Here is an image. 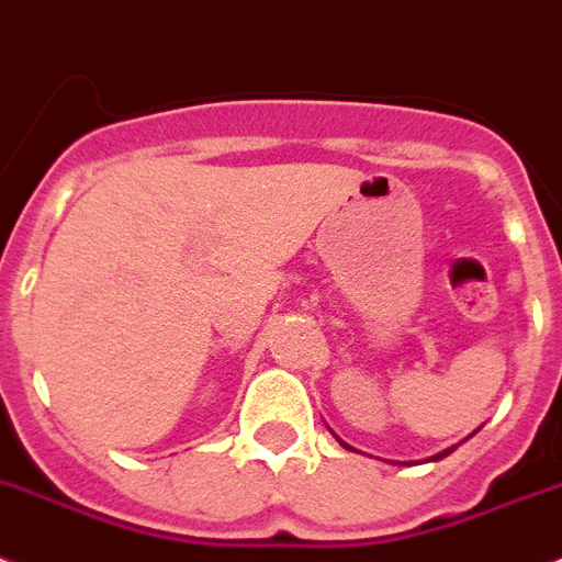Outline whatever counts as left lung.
I'll return each instance as SVG.
<instances>
[{
  "mask_svg": "<svg viewBox=\"0 0 562 562\" xmlns=\"http://www.w3.org/2000/svg\"><path fill=\"white\" fill-rule=\"evenodd\" d=\"M333 434V431H330ZM473 434H476V431H473ZM473 434H470V437H473ZM333 437H336V434H333ZM338 439V437H336ZM338 442H341V448H347V451H356V448H352V445H347V442H344V439H338ZM453 451H457V445H451V448H445V451H439V453H434V457H428V462H439V459H445V457H448V453H453ZM358 453V451H356ZM394 464V462H392Z\"/></svg>",
  "mask_w": 562,
  "mask_h": 562,
  "instance_id": "left-lung-1",
  "label": "left lung"
}]
</instances>
